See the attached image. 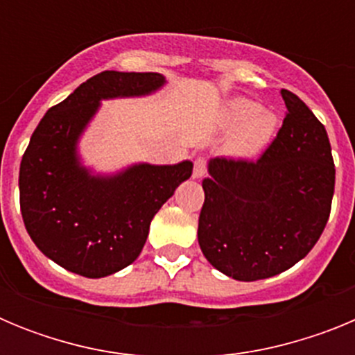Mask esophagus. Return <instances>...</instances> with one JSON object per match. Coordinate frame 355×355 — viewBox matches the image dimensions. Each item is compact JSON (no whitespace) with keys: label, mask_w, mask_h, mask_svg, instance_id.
I'll use <instances>...</instances> for the list:
<instances>
[{"label":"esophagus","mask_w":355,"mask_h":355,"mask_svg":"<svg viewBox=\"0 0 355 355\" xmlns=\"http://www.w3.org/2000/svg\"><path fill=\"white\" fill-rule=\"evenodd\" d=\"M206 174V162L202 158L196 159V167H193V178L196 180H200V178H205Z\"/></svg>","instance_id":"esophagus-1"}]
</instances>
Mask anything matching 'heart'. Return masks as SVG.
<instances>
[{"label": "heart", "instance_id": "heart-1", "mask_svg": "<svg viewBox=\"0 0 355 355\" xmlns=\"http://www.w3.org/2000/svg\"><path fill=\"white\" fill-rule=\"evenodd\" d=\"M224 122L227 128H236L227 142L229 155L236 158H254L263 153L279 126L277 115L247 97H234L225 105Z\"/></svg>", "mask_w": 355, "mask_h": 355}]
</instances>
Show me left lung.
Returning <instances> with one entry per match:
<instances>
[{"instance_id":"left-lung-1","label":"left lung","mask_w":355,"mask_h":355,"mask_svg":"<svg viewBox=\"0 0 355 355\" xmlns=\"http://www.w3.org/2000/svg\"><path fill=\"white\" fill-rule=\"evenodd\" d=\"M286 117L256 162L211 158L202 181L199 245L227 277L259 281L306 258L331 213L336 168L324 124L281 90Z\"/></svg>"}]
</instances>
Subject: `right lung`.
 I'll return each mask as SVG.
<instances>
[{"label": "right lung", "instance_id": "obj_1", "mask_svg": "<svg viewBox=\"0 0 355 355\" xmlns=\"http://www.w3.org/2000/svg\"><path fill=\"white\" fill-rule=\"evenodd\" d=\"M163 85L159 72L103 71L49 108L31 135L19 168L21 213L40 252L65 270L99 279L131 265L153 216L192 175L190 159L94 174L78 153L103 99L149 96Z\"/></svg>", "mask_w": 355, "mask_h": 355}]
</instances>
